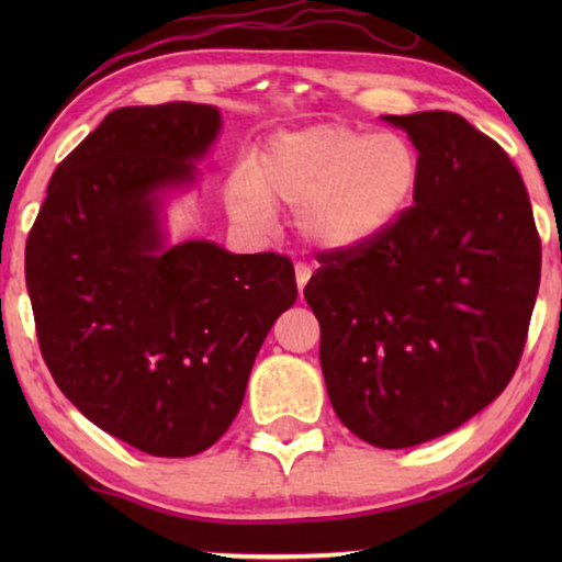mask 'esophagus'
<instances>
[{"instance_id":"1","label":"esophagus","mask_w":562,"mask_h":562,"mask_svg":"<svg viewBox=\"0 0 562 562\" xmlns=\"http://www.w3.org/2000/svg\"><path fill=\"white\" fill-rule=\"evenodd\" d=\"M294 273H296V286H299V291H304L306 281H310V276H312L310 263H302V260H299V263L294 266Z\"/></svg>"}]
</instances>
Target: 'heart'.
I'll return each mask as SVG.
<instances>
[{
    "mask_svg": "<svg viewBox=\"0 0 562 562\" xmlns=\"http://www.w3.org/2000/svg\"><path fill=\"white\" fill-rule=\"evenodd\" d=\"M417 181L419 153L404 135L325 122L260 145L248 176L229 183L227 204L250 225H266L273 206H289L312 245L350 250L394 225Z\"/></svg>",
    "mask_w": 562,
    "mask_h": 562,
    "instance_id": "obj_1",
    "label": "heart"
}]
</instances>
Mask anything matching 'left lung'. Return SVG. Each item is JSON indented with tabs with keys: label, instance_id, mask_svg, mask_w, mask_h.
Returning <instances> with one entry per match:
<instances>
[{
	"label": "left lung",
	"instance_id": "obj_1",
	"mask_svg": "<svg viewBox=\"0 0 562 562\" xmlns=\"http://www.w3.org/2000/svg\"><path fill=\"white\" fill-rule=\"evenodd\" d=\"M383 120L419 150L414 204L373 240L322 252L304 296L335 414L398 450L452 432L512 381L542 248L502 145L442 110Z\"/></svg>",
	"mask_w": 562,
	"mask_h": 562
}]
</instances>
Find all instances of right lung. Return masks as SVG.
<instances>
[{
	"label": "right lung",
	"instance_id": "obj_1",
	"mask_svg": "<svg viewBox=\"0 0 562 562\" xmlns=\"http://www.w3.org/2000/svg\"><path fill=\"white\" fill-rule=\"evenodd\" d=\"M220 130L210 104L106 114L60 160L27 235L45 366L76 409L158 458L212 448L240 412L268 329L296 302L279 252L164 248L156 191L194 179Z\"/></svg>",
	"mask_w": 562,
	"mask_h": 562
}]
</instances>
